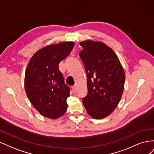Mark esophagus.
<instances>
[{
    "instance_id": "1",
    "label": "esophagus",
    "mask_w": 154,
    "mask_h": 154,
    "mask_svg": "<svg viewBox=\"0 0 154 154\" xmlns=\"http://www.w3.org/2000/svg\"><path fill=\"white\" fill-rule=\"evenodd\" d=\"M71 88H72V92H73V93H75L76 92V90H77V88H76V86H72V87H71Z\"/></svg>"
}]
</instances>
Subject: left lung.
Masks as SVG:
<instances>
[{
	"label": "left lung",
	"instance_id": "obj_1",
	"mask_svg": "<svg viewBox=\"0 0 154 154\" xmlns=\"http://www.w3.org/2000/svg\"><path fill=\"white\" fill-rule=\"evenodd\" d=\"M80 57L87 72V95L82 102L90 116L103 119L115 110L122 98L125 73L118 56L101 42L80 43Z\"/></svg>",
	"mask_w": 154,
	"mask_h": 154
}]
</instances>
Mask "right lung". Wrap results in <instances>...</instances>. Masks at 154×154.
Wrapping results in <instances>:
<instances>
[{
	"label": "right lung",
	"mask_w": 154,
	"mask_h": 154,
	"mask_svg": "<svg viewBox=\"0 0 154 154\" xmlns=\"http://www.w3.org/2000/svg\"><path fill=\"white\" fill-rule=\"evenodd\" d=\"M73 42L51 44L33 54L25 72L24 88L32 105L44 117L52 119L67 110L70 88L65 83L59 63L71 52Z\"/></svg>",
	"instance_id": "obj_1"
}]
</instances>
